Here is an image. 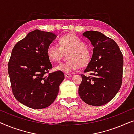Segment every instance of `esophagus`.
Returning <instances> with one entry per match:
<instances>
[{
	"instance_id": "esophagus-1",
	"label": "esophagus",
	"mask_w": 134,
	"mask_h": 134,
	"mask_svg": "<svg viewBox=\"0 0 134 134\" xmlns=\"http://www.w3.org/2000/svg\"><path fill=\"white\" fill-rule=\"evenodd\" d=\"M65 77L69 78V77H71V74H69V73H65Z\"/></svg>"
}]
</instances>
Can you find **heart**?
I'll use <instances>...</instances> for the list:
<instances>
[{"label": "heart", "instance_id": "heart-1", "mask_svg": "<svg viewBox=\"0 0 134 134\" xmlns=\"http://www.w3.org/2000/svg\"><path fill=\"white\" fill-rule=\"evenodd\" d=\"M68 53V60L55 66L57 71L70 72L80 66L88 65L92 53L85 43L80 37L74 34L65 35L59 39V45L51 43L47 48V55L51 60L58 62L63 57L64 53Z\"/></svg>", "mask_w": 134, "mask_h": 134}]
</instances>
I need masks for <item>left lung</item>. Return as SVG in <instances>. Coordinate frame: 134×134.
I'll return each mask as SVG.
<instances>
[{"label": "left lung", "mask_w": 134, "mask_h": 134, "mask_svg": "<svg viewBox=\"0 0 134 134\" xmlns=\"http://www.w3.org/2000/svg\"><path fill=\"white\" fill-rule=\"evenodd\" d=\"M83 35L94 47L92 57L79 88L80 98L87 104L100 106L114 98L122 80L123 56L114 40L98 31H87Z\"/></svg>", "instance_id": "1"}]
</instances>
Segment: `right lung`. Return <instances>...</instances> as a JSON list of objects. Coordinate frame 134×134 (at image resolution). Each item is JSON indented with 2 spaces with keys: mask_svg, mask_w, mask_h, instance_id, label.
Wrapping results in <instances>:
<instances>
[{
  "mask_svg": "<svg viewBox=\"0 0 134 134\" xmlns=\"http://www.w3.org/2000/svg\"><path fill=\"white\" fill-rule=\"evenodd\" d=\"M55 38L51 32L35 30L12 50L8 69L13 93L18 101L32 109L52 104L65 78L62 71L49 73L52 66L47 48Z\"/></svg>",
  "mask_w": 134,
  "mask_h": 134,
  "instance_id": "obj_1",
  "label": "right lung"
}]
</instances>
